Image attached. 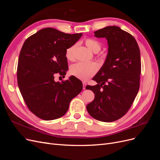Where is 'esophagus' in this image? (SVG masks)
I'll use <instances>...</instances> for the list:
<instances>
[{"label":"esophagus","instance_id":"obj_1","mask_svg":"<svg viewBox=\"0 0 160 160\" xmlns=\"http://www.w3.org/2000/svg\"><path fill=\"white\" fill-rule=\"evenodd\" d=\"M86 85H87V83H85V82H83V89H85Z\"/></svg>","mask_w":160,"mask_h":160}]
</instances>
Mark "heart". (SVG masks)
Returning <instances> with one entry per match:
<instances>
[{
  "label": "heart",
  "instance_id": "1",
  "mask_svg": "<svg viewBox=\"0 0 160 160\" xmlns=\"http://www.w3.org/2000/svg\"><path fill=\"white\" fill-rule=\"evenodd\" d=\"M85 45L93 52H98L101 49V44L99 41L93 38H87L85 41ZM76 45L69 47L66 50L65 56L67 59L72 60L74 59V53ZM98 69V66L94 62H79L72 65L71 68V73L82 80H87L93 76Z\"/></svg>",
  "mask_w": 160,
  "mask_h": 160
}]
</instances>
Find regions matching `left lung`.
I'll use <instances>...</instances> for the list:
<instances>
[{
  "mask_svg": "<svg viewBox=\"0 0 160 160\" xmlns=\"http://www.w3.org/2000/svg\"><path fill=\"white\" fill-rule=\"evenodd\" d=\"M108 41V52L103 66L93 78L98 84L86 86L95 99L87 105L94 119L114 122L127 113L139 88L141 58L137 41L119 27L108 26L94 32Z\"/></svg>",
  "mask_w": 160,
  "mask_h": 160,
  "instance_id": "1",
  "label": "left lung"
}]
</instances>
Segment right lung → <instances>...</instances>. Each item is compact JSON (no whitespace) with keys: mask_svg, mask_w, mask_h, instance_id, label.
Instances as JSON below:
<instances>
[{"mask_svg":"<svg viewBox=\"0 0 160 160\" xmlns=\"http://www.w3.org/2000/svg\"><path fill=\"white\" fill-rule=\"evenodd\" d=\"M82 35L45 28L24 42L18 61V85L28 108L38 118L44 120L61 118L71 101L82 91V82L73 75L61 83L54 80L57 72L66 75V50Z\"/></svg>","mask_w":160,"mask_h":160,"instance_id":"obj_1","label":"right lung"}]
</instances>
